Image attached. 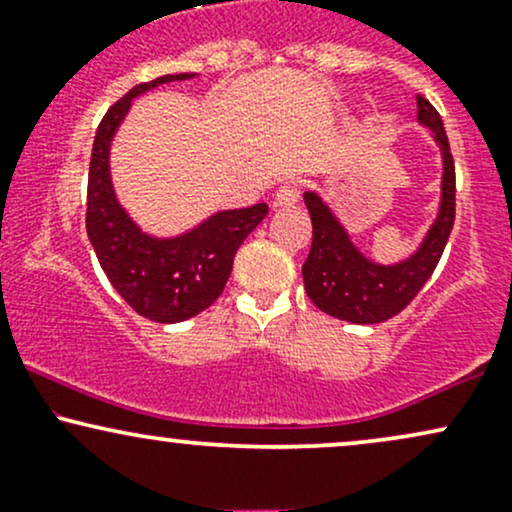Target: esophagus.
Here are the masks:
<instances>
[{
  "label": "esophagus",
  "mask_w": 512,
  "mask_h": 512,
  "mask_svg": "<svg viewBox=\"0 0 512 512\" xmlns=\"http://www.w3.org/2000/svg\"><path fill=\"white\" fill-rule=\"evenodd\" d=\"M298 197H301V190H298V185H293V182H286V185H281L279 190L274 192V207H291V204L298 202Z\"/></svg>",
  "instance_id": "obj_1"
}]
</instances>
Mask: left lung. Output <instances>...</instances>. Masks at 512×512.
<instances>
[{
  "label": "left lung",
  "instance_id": "left-lung-1",
  "mask_svg": "<svg viewBox=\"0 0 512 512\" xmlns=\"http://www.w3.org/2000/svg\"><path fill=\"white\" fill-rule=\"evenodd\" d=\"M419 122L436 134L443 154V185H440V209L424 243L407 260L397 264H378L368 260L351 243V236L339 223L332 209L315 192H305V207L313 221V245L303 264L305 293L322 313L356 325H375L402 313L424 289L433 269L448 245L455 223V161H452L448 134L438 110L416 96Z\"/></svg>",
  "mask_w": 512,
  "mask_h": 512
}]
</instances>
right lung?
Instances as JSON below:
<instances>
[{
  "instance_id": "add662e5",
  "label": "right lung",
  "mask_w": 512,
  "mask_h": 512,
  "mask_svg": "<svg viewBox=\"0 0 512 512\" xmlns=\"http://www.w3.org/2000/svg\"><path fill=\"white\" fill-rule=\"evenodd\" d=\"M192 76H158L125 93L98 125L88 168L86 233L98 262L134 313L163 325L195 317L221 296L238 248L269 211L267 204L219 211L178 238H154L142 233L117 202L110 182V142L132 98Z\"/></svg>"
}]
</instances>
